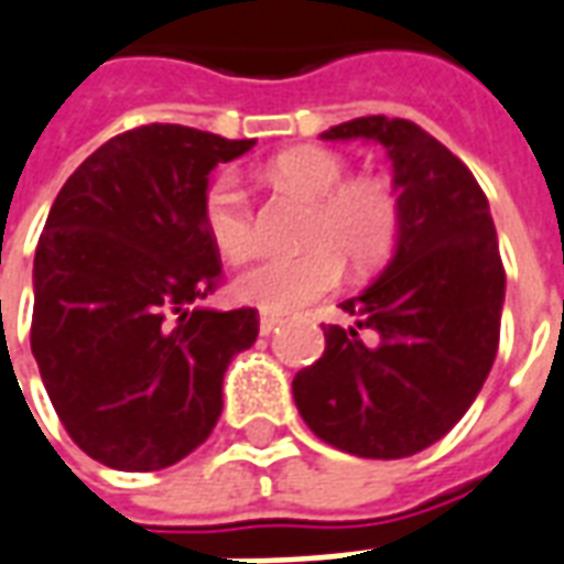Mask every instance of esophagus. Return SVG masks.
<instances>
[{
  "label": "esophagus",
  "instance_id": "esophagus-1",
  "mask_svg": "<svg viewBox=\"0 0 564 564\" xmlns=\"http://www.w3.org/2000/svg\"><path fill=\"white\" fill-rule=\"evenodd\" d=\"M281 314H269V311H262V317H259V333H262V336H269L271 329H278V326H281Z\"/></svg>",
  "mask_w": 564,
  "mask_h": 564
}]
</instances>
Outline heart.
<instances>
[{
  "instance_id": "1",
  "label": "heart",
  "mask_w": 564,
  "mask_h": 564,
  "mask_svg": "<svg viewBox=\"0 0 564 564\" xmlns=\"http://www.w3.org/2000/svg\"><path fill=\"white\" fill-rule=\"evenodd\" d=\"M274 183L295 188L311 204L305 250L262 253L235 278V293L265 311L305 308L341 281V259L357 269L384 262L400 238V200L372 176L348 180V161L329 149H290L265 167ZM207 238L228 259L253 250V204L235 173H216L200 198Z\"/></svg>"
}]
</instances>
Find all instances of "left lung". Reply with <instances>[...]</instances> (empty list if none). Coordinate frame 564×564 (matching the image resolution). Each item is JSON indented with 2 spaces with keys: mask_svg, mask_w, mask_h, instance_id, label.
Masks as SVG:
<instances>
[{
  "mask_svg": "<svg viewBox=\"0 0 564 564\" xmlns=\"http://www.w3.org/2000/svg\"><path fill=\"white\" fill-rule=\"evenodd\" d=\"M376 140L393 161L400 238L388 269L341 302L326 350L293 378L314 436L357 458H409L443 440L498 354L503 274L486 192L467 164L405 118L366 116L323 140Z\"/></svg>",
  "mask_w": 564,
  "mask_h": 564,
  "instance_id": "8db88e82",
  "label": "left lung"
}]
</instances>
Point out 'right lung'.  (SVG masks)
I'll use <instances>...</instances> for the list:
<instances>
[{
	"label": "right lung",
	"instance_id": "obj_1",
	"mask_svg": "<svg viewBox=\"0 0 564 564\" xmlns=\"http://www.w3.org/2000/svg\"><path fill=\"white\" fill-rule=\"evenodd\" d=\"M253 143L143 124L82 161L51 204L30 345L66 433L106 467L145 474L195 452L231 357L259 336L256 308L198 305L223 281L200 219L207 176Z\"/></svg>",
	"mask_w": 564,
	"mask_h": 564
}]
</instances>
